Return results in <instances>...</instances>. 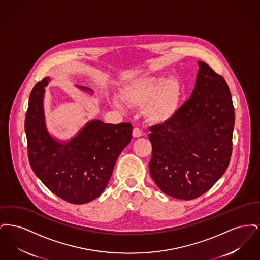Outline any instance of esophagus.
<instances>
[{
    "label": "esophagus",
    "instance_id": "34e87169",
    "mask_svg": "<svg viewBox=\"0 0 260 260\" xmlns=\"http://www.w3.org/2000/svg\"><path fill=\"white\" fill-rule=\"evenodd\" d=\"M143 136V134H142V132L139 129V128H134V131H133V136L134 137H140V136Z\"/></svg>",
    "mask_w": 260,
    "mask_h": 260
}]
</instances>
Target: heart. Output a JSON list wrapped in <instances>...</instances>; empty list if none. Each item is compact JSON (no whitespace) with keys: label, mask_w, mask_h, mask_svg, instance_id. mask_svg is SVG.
Wrapping results in <instances>:
<instances>
[{"label":"heart","mask_w":260,"mask_h":260,"mask_svg":"<svg viewBox=\"0 0 260 260\" xmlns=\"http://www.w3.org/2000/svg\"><path fill=\"white\" fill-rule=\"evenodd\" d=\"M182 87L175 77L162 79L158 75H149L136 79L124 86L122 98L134 107L142 106V114L149 123L162 124L170 122L179 107ZM121 107L118 99L114 100Z\"/></svg>","instance_id":"1"}]
</instances>
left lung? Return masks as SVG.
<instances>
[{
  "label": "left lung",
  "instance_id": "1",
  "mask_svg": "<svg viewBox=\"0 0 260 260\" xmlns=\"http://www.w3.org/2000/svg\"><path fill=\"white\" fill-rule=\"evenodd\" d=\"M190 99L166 124L150 127L149 171L161 191L182 200L198 198L221 177L232 154L235 112L222 76L198 61Z\"/></svg>",
  "mask_w": 260,
  "mask_h": 260
}]
</instances>
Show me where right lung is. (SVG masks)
<instances>
[{
    "mask_svg": "<svg viewBox=\"0 0 260 260\" xmlns=\"http://www.w3.org/2000/svg\"><path fill=\"white\" fill-rule=\"evenodd\" d=\"M50 82V77L39 82L29 98L25 133L30 166L53 194L71 204H86L106 188L115 162L132 139L133 126L91 120L68 140L53 137L44 109L45 87ZM77 87L92 94L88 87Z\"/></svg>",
    "mask_w": 260,
    "mask_h": 260,
    "instance_id": "right-lung-1",
    "label": "right lung"
}]
</instances>
